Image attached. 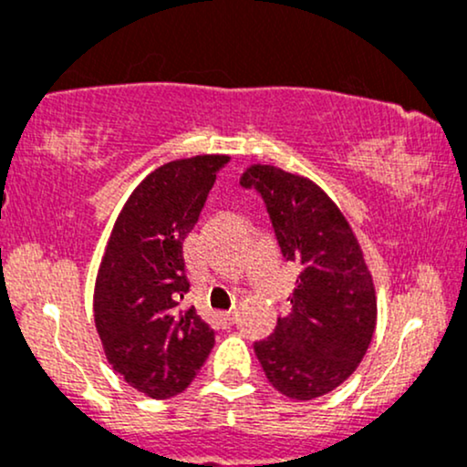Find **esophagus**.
<instances>
[{
  "mask_svg": "<svg viewBox=\"0 0 467 467\" xmlns=\"http://www.w3.org/2000/svg\"><path fill=\"white\" fill-rule=\"evenodd\" d=\"M221 319L227 323V326H232V323L235 321V312L234 310H227V312H223L221 315Z\"/></svg>",
  "mask_w": 467,
  "mask_h": 467,
  "instance_id": "1",
  "label": "esophagus"
}]
</instances>
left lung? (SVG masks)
<instances>
[{
  "mask_svg": "<svg viewBox=\"0 0 467 467\" xmlns=\"http://www.w3.org/2000/svg\"><path fill=\"white\" fill-rule=\"evenodd\" d=\"M265 201L284 260L297 265L290 312L254 349L279 393L312 400L343 385L369 348L376 293L358 240L338 207L312 181L275 166L240 179Z\"/></svg>",
  "mask_w": 467,
  "mask_h": 467,
  "instance_id": "1",
  "label": "left lung"
}]
</instances>
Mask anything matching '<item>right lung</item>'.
<instances>
[{
	"mask_svg": "<svg viewBox=\"0 0 467 467\" xmlns=\"http://www.w3.org/2000/svg\"><path fill=\"white\" fill-rule=\"evenodd\" d=\"M224 155L179 159L141 181L113 224L93 293L107 360L146 393L168 400L190 387L216 332L183 308L190 290L183 240L199 221Z\"/></svg>",
	"mask_w": 467,
	"mask_h": 467,
	"instance_id": "add662e5",
	"label": "right lung"
}]
</instances>
